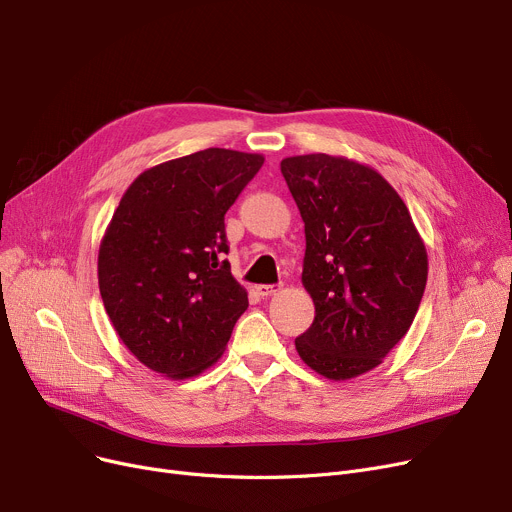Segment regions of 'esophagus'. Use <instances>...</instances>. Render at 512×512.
Returning <instances> with one entry per match:
<instances>
[{
  "label": "esophagus",
  "mask_w": 512,
  "mask_h": 512,
  "mask_svg": "<svg viewBox=\"0 0 512 512\" xmlns=\"http://www.w3.org/2000/svg\"><path fill=\"white\" fill-rule=\"evenodd\" d=\"M277 285H258L256 287V293H258V297H268V295H273V293H277Z\"/></svg>",
  "instance_id": "obj_1"
}]
</instances>
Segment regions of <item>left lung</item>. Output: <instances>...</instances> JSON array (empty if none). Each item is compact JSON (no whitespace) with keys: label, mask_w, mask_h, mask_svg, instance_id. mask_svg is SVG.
Returning a JSON list of instances; mask_svg holds the SVG:
<instances>
[{"label":"left lung","mask_w":512,"mask_h":512,"mask_svg":"<svg viewBox=\"0 0 512 512\" xmlns=\"http://www.w3.org/2000/svg\"><path fill=\"white\" fill-rule=\"evenodd\" d=\"M281 173L304 221L302 283L316 308L295 349L328 380L362 376L413 324L428 281L424 239L370 165L314 153L283 159Z\"/></svg>","instance_id":"obj_1"}]
</instances>
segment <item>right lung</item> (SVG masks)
Here are the masks:
<instances>
[{
    "mask_svg": "<svg viewBox=\"0 0 512 512\" xmlns=\"http://www.w3.org/2000/svg\"><path fill=\"white\" fill-rule=\"evenodd\" d=\"M258 153L206 148L142 171L105 229L99 291L140 364L184 380L219 362L248 291L227 260L225 213L262 167Z\"/></svg>",
    "mask_w": 512,
    "mask_h": 512,
    "instance_id": "right-lung-1",
    "label": "right lung"
}]
</instances>
